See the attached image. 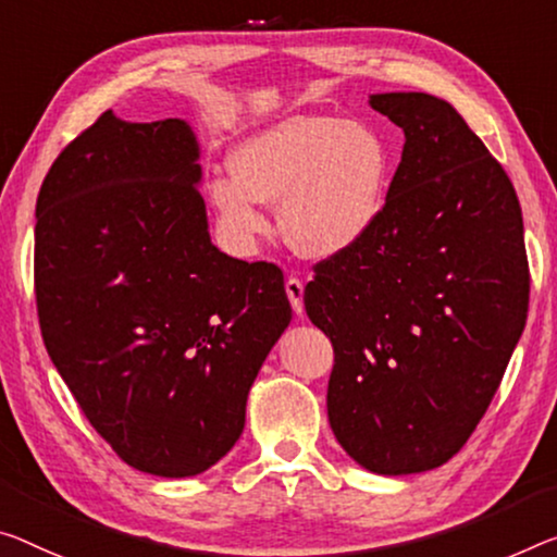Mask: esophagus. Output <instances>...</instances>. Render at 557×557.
<instances>
[{"mask_svg": "<svg viewBox=\"0 0 557 557\" xmlns=\"http://www.w3.org/2000/svg\"><path fill=\"white\" fill-rule=\"evenodd\" d=\"M286 296L290 301V308H294V313L301 315L304 313V284H301V281L290 276L286 281Z\"/></svg>", "mask_w": 557, "mask_h": 557, "instance_id": "obj_1", "label": "esophagus"}]
</instances>
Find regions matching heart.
<instances>
[{"label":"heart","instance_id":"1","mask_svg":"<svg viewBox=\"0 0 557 557\" xmlns=\"http://www.w3.org/2000/svg\"><path fill=\"white\" fill-rule=\"evenodd\" d=\"M234 178L209 196L231 242L267 234L259 203L278 207L281 231L306 259H333L379 224L391 182V151L379 129L356 119L296 114L251 134L231 151Z\"/></svg>","mask_w":557,"mask_h":557}]
</instances>
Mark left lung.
<instances>
[{
	"label": "left lung",
	"instance_id": "8db88e82",
	"mask_svg": "<svg viewBox=\"0 0 557 557\" xmlns=\"http://www.w3.org/2000/svg\"><path fill=\"white\" fill-rule=\"evenodd\" d=\"M406 134L386 207L304 290L333 344L329 423L371 473L438 468L466 446L525 329L516 189L446 99L373 94Z\"/></svg>",
	"mask_w": 557,
	"mask_h": 557
}]
</instances>
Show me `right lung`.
Listing matches in <instances>:
<instances>
[{
    "label": "right lung",
    "mask_w": 557,
    "mask_h": 557,
    "mask_svg": "<svg viewBox=\"0 0 557 557\" xmlns=\"http://www.w3.org/2000/svg\"><path fill=\"white\" fill-rule=\"evenodd\" d=\"M184 119L104 111L37 196L34 290L47 354L119 458L189 478L234 448L290 323L284 276L211 244Z\"/></svg>",
    "instance_id": "1"
}]
</instances>
